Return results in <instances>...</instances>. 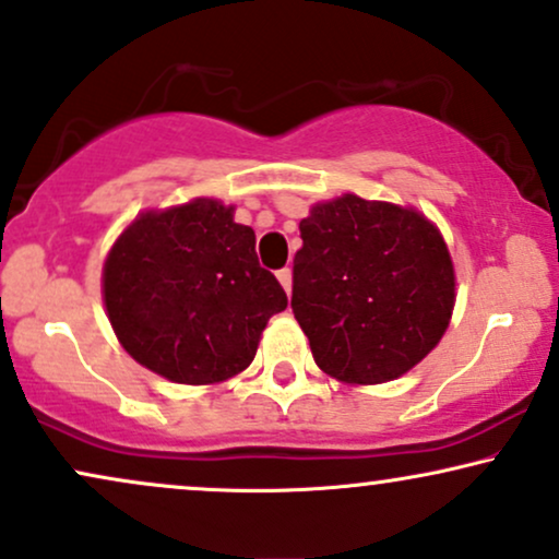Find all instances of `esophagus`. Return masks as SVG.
Wrapping results in <instances>:
<instances>
[{
  "mask_svg": "<svg viewBox=\"0 0 559 559\" xmlns=\"http://www.w3.org/2000/svg\"><path fill=\"white\" fill-rule=\"evenodd\" d=\"M277 280H280V285L282 287H285V293L287 295H290V290H293V272H290V269H280V272H277Z\"/></svg>",
  "mask_w": 559,
  "mask_h": 559,
  "instance_id": "34e87169",
  "label": "esophagus"
}]
</instances>
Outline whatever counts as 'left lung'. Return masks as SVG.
<instances>
[{"instance_id":"obj_1","label":"left lung","mask_w":559,"mask_h":559,"mask_svg":"<svg viewBox=\"0 0 559 559\" xmlns=\"http://www.w3.org/2000/svg\"><path fill=\"white\" fill-rule=\"evenodd\" d=\"M293 313L323 373L383 383L440 342L456 300L451 253L415 210L344 194L300 219Z\"/></svg>"}]
</instances>
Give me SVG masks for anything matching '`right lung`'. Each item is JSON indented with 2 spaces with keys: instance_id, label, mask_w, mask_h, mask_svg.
<instances>
[{
  "instance_id": "add662e5",
  "label": "right lung",
  "mask_w": 559,
  "mask_h": 559,
  "mask_svg": "<svg viewBox=\"0 0 559 559\" xmlns=\"http://www.w3.org/2000/svg\"><path fill=\"white\" fill-rule=\"evenodd\" d=\"M103 298L136 362L191 385L246 370L266 321L287 308L253 230L215 199L136 217L108 253Z\"/></svg>"
}]
</instances>
